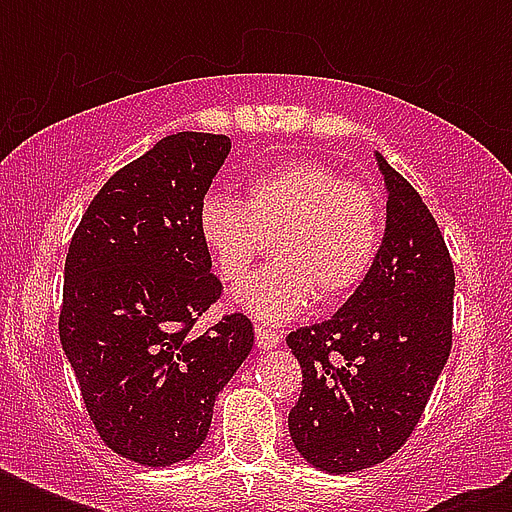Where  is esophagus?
I'll use <instances>...</instances> for the list:
<instances>
[{
  "instance_id": "obj_1",
  "label": "esophagus",
  "mask_w": 512,
  "mask_h": 512,
  "mask_svg": "<svg viewBox=\"0 0 512 512\" xmlns=\"http://www.w3.org/2000/svg\"><path fill=\"white\" fill-rule=\"evenodd\" d=\"M281 332L273 327H263V324H257L255 327V340H257V348H276L281 345Z\"/></svg>"
}]
</instances>
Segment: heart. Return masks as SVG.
Instances as JSON below:
<instances>
[{"mask_svg":"<svg viewBox=\"0 0 512 512\" xmlns=\"http://www.w3.org/2000/svg\"><path fill=\"white\" fill-rule=\"evenodd\" d=\"M196 231L228 287L247 276L271 239L276 263L244 281L236 303L281 324L316 297L340 303L364 284L382 244V201L327 164L292 159L252 177L244 201L207 193Z\"/></svg>","mask_w":512,"mask_h":512,"instance_id":"b5f03b06","label":"heart"}]
</instances>
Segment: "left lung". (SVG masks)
Segmentation results:
<instances>
[{
    "label": "left lung",
    "mask_w": 512,
    "mask_h": 512,
    "mask_svg": "<svg viewBox=\"0 0 512 512\" xmlns=\"http://www.w3.org/2000/svg\"><path fill=\"white\" fill-rule=\"evenodd\" d=\"M388 185L385 239L332 319L287 337L303 369L289 412L297 452L327 473L385 462L409 441L452 350L454 265L436 217L377 154Z\"/></svg>",
    "instance_id": "1"
}]
</instances>
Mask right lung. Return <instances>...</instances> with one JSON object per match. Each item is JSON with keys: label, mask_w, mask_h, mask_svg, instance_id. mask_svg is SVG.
Returning a JSON list of instances; mask_svg holds the SVG:
<instances>
[{"label": "right lung", "mask_w": 512, "mask_h": 512, "mask_svg": "<svg viewBox=\"0 0 512 512\" xmlns=\"http://www.w3.org/2000/svg\"><path fill=\"white\" fill-rule=\"evenodd\" d=\"M228 151L225 135H167L108 177L68 244L60 345L103 444L148 468L204 444L255 342L244 313L193 332L223 295L196 212Z\"/></svg>", "instance_id": "add662e5"}]
</instances>
